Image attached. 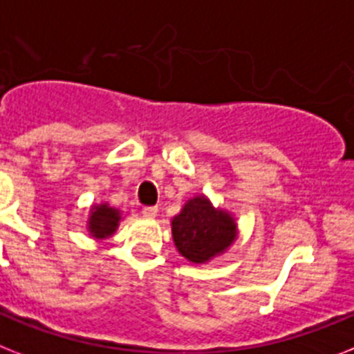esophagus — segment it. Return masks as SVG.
I'll list each match as a JSON object with an SVG mask.
<instances>
[{
    "mask_svg": "<svg viewBox=\"0 0 354 354\" xmlns=\"http://www.w3.org/2000/svg\"><path fill=\"white\" fill-rule=\"evenodd\" d=\"M143 216H149V218H152V216H156L158 214V207L156 205H149V207H143Z\"/></svg>",
    "mask_w": 354,
    "mask_h": 354,
    "instance_id": "obj_1",
    "label": "esophagus"
}]
</instances>
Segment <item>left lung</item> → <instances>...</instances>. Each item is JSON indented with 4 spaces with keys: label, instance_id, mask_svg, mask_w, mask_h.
Returning <instances> with one entry per match:
<instances>
[{
    "label": "left lung",
    "instance_id": "1",
    "mask_svg": "<svg viewBox=\"0 0 354 354\" xmlns=\"http://www.w3.org/2000/svg\"><path fill=\"white\" fill-rule=\"evenodd\" d=\"M234 220L216 211L203 196L192 198L172 220V238L187 260L203 263L225 251L234 240Z\"/></svg>",
    "mask_w": 354,
    "mask_h": 354
}]
</instances>
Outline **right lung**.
Segmentation results:
<instances>
[{
  "mask_svg": "<svg viewBox=\"0 0 354 354\" xmlns=\"http://www.w3.org/2000/svg\"><path fill=\"white\" fill-rule=\"evenodd\" d=\"M120 222V214L116 209L107 205H100L93 211L91 222H88V231L96 238H105L114 232Z\"/></svg>",
  "mask_w": 354,
  "mask_h": 354,
  "instance_id": "right-lung-1",
  "label": "right lung"
}]
</instances>
